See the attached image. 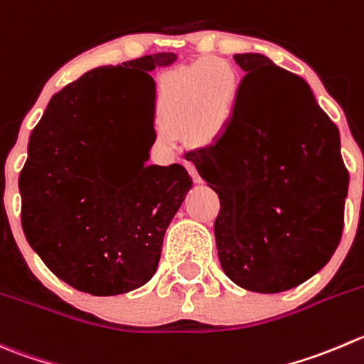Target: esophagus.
I'll return each instance as SVG.
<instances>
[{"mask_svg":"<svg viewBox=\"0 0 364 364\" xmlns=\"http://www.w3.org/2000/svg\"><path fill=\"white\" fill-rule=\"evenodd\" d=\"M186 168H188V172H190V174H192L193 181H196V183H200V181H203V179H200V176H199V172H197L196 165H193L192 161H186Z\"/></svg>","mask_w":364,"mask_h":364,"instance_id":"1","label":"esophagus"}]
</instances>
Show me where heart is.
<instances>
[{
    "label": "heart",
    "instance_id": "heart-1",
    "mask_svg": "<svg viewBox=\"0 0 364 364\" xmlns=\"http://www.w3.org/2000/svg\"><path fill=\"white\" fill-rule=\"evenodd\" d=\"M238 74L225 60H206L168 73L156 94V117L168 129L190 122V132L210 139L228 122L238 101Z\"/></svg>",
    "mask_w": 364,
    "mask_h": 364
}]
</instances>
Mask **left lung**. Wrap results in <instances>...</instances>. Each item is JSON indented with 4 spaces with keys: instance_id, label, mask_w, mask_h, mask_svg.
<instances>
[{
    "instance_id": "left-lung-1",
    "label": "left lung",
    "mask_w": 364,
    "mask_h": 364,
    "mask_svg": "<svg viewBox=\"0 0 364 364\" xmlns=\"http://www.w3.org/2000/svg\"><path fill=\"white\" fill-rule=\"evenodd\" d=\"M235 62L245 76L231 121L192 161L220 199L213 229L224 274L243 290L279 294L329 263L348 172L340 132L302 77L259 53Z\"/></svg>"
}]
</instances>
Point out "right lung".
<instances>
[{
    "instance_id": "1",
    "label": "right lung",
    "mask_w": 364,
    "mask_h": 364,
    "mask_svg": "<svg viewBox=\"0 0 364 364\" xmlns=\"http://www.w3.org/2000/svg\"><path fill=\"white\" fill-rule=\"evenodd\" d=\"M154 53L88 70L51 97L28 142L19 176L21 224L46 267L85 294L108 297L144 287L158 268L168 224L192 178L179 164L121 160V132L153 129ZM132 119L127 121V117Z\"/></svg>"
}]
</instances>
